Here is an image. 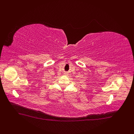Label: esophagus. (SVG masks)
Here are the masks:
<instances>
[{"instance_id": "1", "label": "esophagus", "mask_w": 134, "mask_h": 134, "mask_svg": "<svg viewBox=\"0 0 134 134\" xmlns=\"http://www.w3.org/2000/svg\"><path fill=\"white\" fill-rule=\"evenodd\" d=\"M68 73H67V72H65V74H67Z\"/></svg>"}]
</instances>
